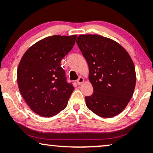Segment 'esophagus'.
Instances as JSON below:
<instances>
[{"instance_id":"34e87169","label":"esophagus","mask_w":153,"mask_h":153,"mask_svg":"<svg viewBox=\"0 0 153 153\" xmlns=\"http://www.w3.org/2000/svg\"><path fill=\"white\" fill-rule=\"evenodd\" d=\"M84 78H83L82 77H79V78L77 79V84H78L79 85H81L82 84H83V82H84Z\"/></svg>"}]
</instances>
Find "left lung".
Listing matches in <instances>:
<instances>
[{"mask_svg": "<svg viewBox=\"0 0 153 153\" xmlns=\"http://www.w3.org/2000/svg\"><path fill=\"white\" fill-rule=\"evenodd\" d=\"M76 42L88 65L94 90L85 97L87 107L101 117L118 115L128 105L136 86L130 56L120 44L100 35H80Z\"/></svg>", "mask_w": 153, "mask_h": 153, "instance_id": "8db88e82", "label": "left lung"}]
</instances>
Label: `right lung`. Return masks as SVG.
Masks as SVG:
<instances>
[{"mask_svg":"<svg viewBox=\"0 0 153 153\" xmlns=\"http://www.w3.org/2000/svg\"><path fill=\"white\" fill-rule=\"evenodd\" d=\"M76 35L48 36L23 55L17 68L19 92L38 115L50 117L66 107L74 87L67 82L61 61L76 42Z\"/></svg>","mask_w":153,"mask_h":153,"instance_id":"add662e5","label":"right lung"}]
</instances>
